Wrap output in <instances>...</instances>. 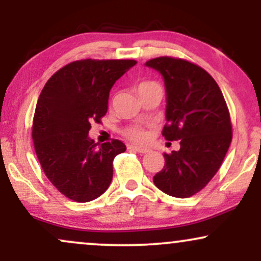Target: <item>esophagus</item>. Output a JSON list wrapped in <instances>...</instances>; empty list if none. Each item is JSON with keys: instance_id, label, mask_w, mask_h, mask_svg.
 <instances>
[{"instance_id": "34e87169", "label": "esophagus", "mask_w": 261, "mask_h": 261, "mask_svg": "<svg viewBox=\"0 0 261 261\" xmlns=\"http://www.w3.org/2000/svg\"><path fill=\"white\" fill-rule=\"evenodd\" d=\"M128 149H133V151H136V152H139V153H147V152H148V149H147V148L139 147V146H135V145H131V146H128Z\"/></svg>"}]
</instances>
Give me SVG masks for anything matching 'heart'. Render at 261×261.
Here are the masks:
<instances>
[{"label": "heart", "instance_id": "1", "mask_svg": "<svg viewBox=\"0 0 261 261\" xmlns=\"http://www.w3.org/2000/svg\"><path fill=\"white\" fill-rule=\"evenodd\" d=\"M153 85H157V83L152 82V81H143V82H141L140 85L137 86V91L140 92V91H142V89L148 88V87H151V86H153ZM124 135L127 137V139H130L131 141H134V142H139V143L147 142L148 137H149V135H148L147 131H146L143 127L137 126V125L125 128Z\"/></svg>", "mask_w": 261, "mask_h": 261}]
</instances>
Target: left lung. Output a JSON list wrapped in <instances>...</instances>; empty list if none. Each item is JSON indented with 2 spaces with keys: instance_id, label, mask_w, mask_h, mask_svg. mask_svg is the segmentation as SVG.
<instances>
[{
  "instance_id": "left-lung-1",
  "label": "left lung",
  "mask_w": 261,
  "mask_h": 261,
  "mask_svg": "<svg viewBox=\"0 0 261 261\" xmlns=\"http://www.w3.org/2000/svg\"><path fill=\"white\" fill-rule=\"evenodd\" d=\"M164 79L166 119L162 135L180 140V149L164 153L163 169L153 176L160 190L170 196L190 197L214 178L232 141L229 110L222 92L202 67L182 59L148 60Z\"/></svg>"
}]
</instances>
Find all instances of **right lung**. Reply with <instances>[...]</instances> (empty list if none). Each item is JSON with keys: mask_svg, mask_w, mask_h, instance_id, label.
I'll list each match as a JSON object with an SVG mask.
<instances>
[{"mask_svg": "<svg viewBox=\"0 0 261 261\" xmlns=\"http://www.w3.org/2000/svg\"><path fill=\"white\" fill-rule=\"evenodd\" d=\"M135 60H79L44 86L33 119L35 153L46 178L77 202L99 197L113 179V161L126 151L119 140L98 146L88 137L108 112L109 92Z\"/></svg>", "mask_w": 261, "mask_h": 261, "instance_id": "add662e5", "label": "right lung"}]
</instances>
